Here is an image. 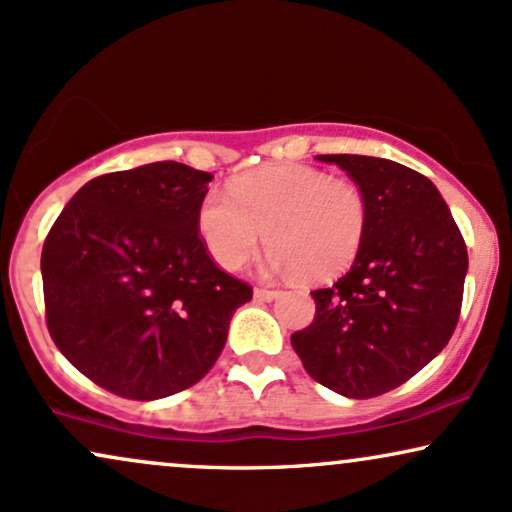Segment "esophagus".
Returning a JSON list of instances; mask_svg holds the SVG:
<instances>
[{
	"label": "esophagus",
	"mask_w": 512,
	"mask_h": 512,
	"mask_svg": "<svg viewBox=\"0 0 512 512\" xmlns=\"http://www.w3.org/2000/svg\"><path fill=\"white\" fill-rule=\"evenodd\" d=\"M277 294H280L277 289H268V287H256L254 289V296L258 301H273Z\"/></svg>",
	"instance_id": "34e87169"
}]
</instances>
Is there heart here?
<instances>
[{
  "mask_svg": "<svg viewBox=\"0 0 512 512\" xmlns=\"http://www.w3.org/2000/svg\"><path fill=\"white\" fill-rule=\"evenodd\" d=\"M197 225L220 268H244L266 232L270 266L306 282H327L349 270L361 251L368 199L349 178L280 163L237 178L227 197L208 192Z\"/></svg>",
  "mask_w": 512,
  "mask_h": 512,
  "instance_id": "b5f03b06",
  "label": "heart"
}]
</instances>
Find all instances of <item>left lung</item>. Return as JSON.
<instances>
[{"label": "left lung", "instance_id": "8db88e82", "mask_svg": "<svg viewBox=\"0 0 512 512\" xmlns=\"http://www.w3.org/2000/svg\"><path fill=\"white\" fill-rule=\"evenodd\" d=\"M368 199V227L349 273L315 289V318L292 334L308 375L372 399L401 387L449 344L463 306L468 249L437 187L396 161L323 154Z\"/></svg>", "mask_w": 512, "mask_h": 512}]
</instances>
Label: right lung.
Masks as SVG:
<instances>
[{"label": "right lung", "instance_id": "right-lung-1", "mask_svg": "<svg viewBox=\"0 0 512 512\" xmlns=\"http://www.w3.org/2000/svg\"><path fill=\"white\" fill-rule=\"evenodd\" d=\"M211 178L178 161L99 175L44 239L47 330L111 394L154 401L197 384L254 294L218 268L199 235Z\"/></svg>", "mask_w": 512, "mask_h": 512}]
</instances>
